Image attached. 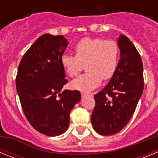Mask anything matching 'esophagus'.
Returning a JSON list of instances; mask_svg holds the SVG:
<instances>
[{"mask_svg":"<svg viewBox=\"0 0 158 158\" xmlns=\"http://www.w3.org/2000/svg\"><path fill=\"white\" fill-rule=\"evenodd\" d=\"M89 96V94L88 93H81V97L82 98H85V96Z\"/></svg>","mask_w":158,"mask_h":158,"instance_id":"obj_1","label":"esophagus"}]
</instances>
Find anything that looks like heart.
I'll return each mask as SVG.
<instances>
[{
	"label": "heart",
	"mask_w": 158,
	"mask_h": 158,
	"mask_svg": "<svg viewBox=\"0 0 158 158\" xmlns=\"http://www.w3.org/2000/svg\"><path fill=\"white\" fill-rule=\"evenodd\" d=\"M76 56L64 54L61 58L63 69L69 77L80 72L85 64L86 73L71 82L73 89L90 92L98 87L102 78L109 79L116 70L119 57V48L116 42L100 38H85L74 47Z\"/></svg>",
	"instance_id": "obj_1"
}]
</instances>
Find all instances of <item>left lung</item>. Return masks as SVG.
I'll return each mask as SVG.
<instances>
[{"mask_svg":"<svg viewBox=\"0 0 158 158\" xmlns=\"http://www.w3.org/2000/svg\"><path fill=\"white\" fill-rule=\"evenodd\" d=\"M120 58L107 85L94 96L91 122L101 135L118 133L133 115L143 93V65L137 49L124 35L117 40Z\"/></svg>","mask_w":158,"mask_h":158,"instance_id":"left-lung-1","label":"left lung"}]
</instances>
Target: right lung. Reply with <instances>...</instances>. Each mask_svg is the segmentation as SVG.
Wrapping results in <instances>:
<instances>
[{
	"label": "right lung",
	"instance_id": "1",
	"mask_svg": "<svg viewBox=\"0 0 158 158\" xmlns=\"http://www.w3.org/2000/svg\"><path fill=\"white\" fill-rule=\"evenodd\" d=\"M69 42L62 35L40 36L22 58L16 85L25 116L35 129L47 136L66 131L69 114L81 93L62 88L68 81L61 58Z\"/></svg>",
	"mask_w": 158,
	"mask_h": 158
}]
</instances>
